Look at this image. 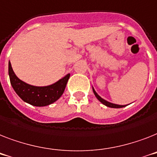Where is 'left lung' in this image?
I'll use <instances>...</instances> for the list:
<instances>
[{
	"instance_id": "left-lung-1",
	"label": "left lung",
	"mask_w": 157,
	"mask_h": 157,
	"mask_svg": "<svg viewBox=\"0 0 157 157\" xmlns=\"http://www.w3.org/2000/svg\"><path fill=\"white\" fill-rule=\"evenodd\" d=\"M92 90H93V92L94 94H95V96H96V97L97 99H98L99 100H100V102L102 103L103 105H106L107 107H109V108H115V109H118V108H122L124 107V105H116V104H113V103H110L109 102V101H107V100H104L103 98H101L100 96H99L98 94L96 93V91H95V89L92 87Z\"/></svg>"
}]
</instances>
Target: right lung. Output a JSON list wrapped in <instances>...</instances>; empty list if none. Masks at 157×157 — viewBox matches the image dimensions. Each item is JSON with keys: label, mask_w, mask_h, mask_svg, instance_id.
I'll return each mask as SVG.
<instances>
[{"label": "right lung", "mask_w": 157, "mask_h": 157, "mask_svg": "<svg viewBox=\"0 0 157 157\" xmlns=\"http://www.w3.org/2000/svg\"><path fill=\"white\" fill-rule=\"evenodd\" d=\"M9 75L11 85L20 98L30 105L42 107L51 105L61 97L71 75H66L65 77L49 86H32L26 83L16 76L10 61H9Z\"/></svg>", "instance_id": "add662e5"}]
</instances>
